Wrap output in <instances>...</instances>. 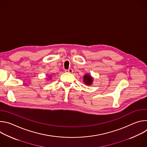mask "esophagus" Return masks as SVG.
<instances>
[{"label":"esophagus","mask_w":147,"mask_h":147,"mask_svg":"<svg viewBox=\"0 0 147 147\" xmlns=\"http://www.w3.org/2000/svg\"><path fill=\"white\" fill-rule=\"evenodd\" d=\"M73 70L72 69H69L68 70H65V72H66V73H73Z\"/></svg>","instance_id":"esophagus-1"}]
</instances>
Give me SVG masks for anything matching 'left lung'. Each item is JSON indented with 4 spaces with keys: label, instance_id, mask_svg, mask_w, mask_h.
Masks as SVG:
<instances>
[{
    "label": "left lung",
    "instance_id": "1",
    "mask_svg": "<svg viewBox=\"0 0 147 147\" xmlns=\"http://www.w3.org/2000/svg\"><path fill=\"white\" fill-rule=\"evenodd\" d=\"M92 80V78L89 74H86L84 76V82L87 85H91Z\"/></svg>",
    "mask_w": 147,
    "mask_h": 147
}]
</instances>
